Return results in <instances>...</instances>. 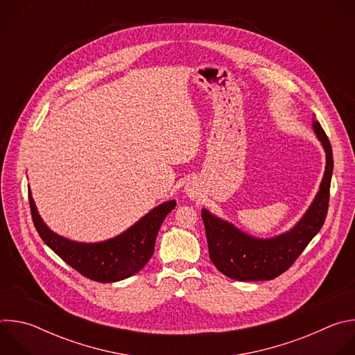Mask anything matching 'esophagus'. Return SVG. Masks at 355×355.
Listing matches in <instances>:
<instances>
[{
    "label": "esophagus",
    "mask_w": 355,
    "mask_h": 355,
    "mask_svg": "<svg viewBox=\"0 0 355 355\" xmlns=\"http://www.w3.org/2000/svg\"><path fill=\"white\" fill-rule=\"evenodd\" d=\"M187 193H188V196H189V198H192V199H195V198H196L198 191H196V187H195L192 182H189V184L187 185Z\"/></svg>",
    "instance_id": "34e87169"
}]
</instances>
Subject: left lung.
Instances as JSON below:
<instances>
[{
  "mask_svg": "<svg viewBox=\"0 0 355 355\" xmlns=\"http://www.w3.org/2000/svg\"><path fill=\"white\" fill-rule=\"evenodd\" d=\"M313 129L326 150V171L312 207L291 232L274 239L260 240L241 233L230 223L202 209L209 259L223 275L237 281L274 279L292 267L322 229L329 209L333 151L319 121L313 122Z\"/></svg>",
  "mask_w": 355,
  "mask_h": 355,
  "instance_id": "1",
  "label": "left lung"
}]
</instances>
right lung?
<instances>
[{
	"instance_id": "obj_1",
	"label": "right lung",
	"mask_w": 355,
	"mask_h": 355,
	"mask_svg": "<svg viewBox=\"0 0 355 355\" xmlns=\"http://www.w3.org/2000/svg\"><path fill=\"white\" fill-rule=\"evenodd\" d=\"M29 207L39 236L63 261L92 281L115 282L136 274L153 256L159 229L175 208V200L159 205L121 236L95 244L76 243L55 234L42 222L31 192Z\"/></svg>"
}]
</instances>
